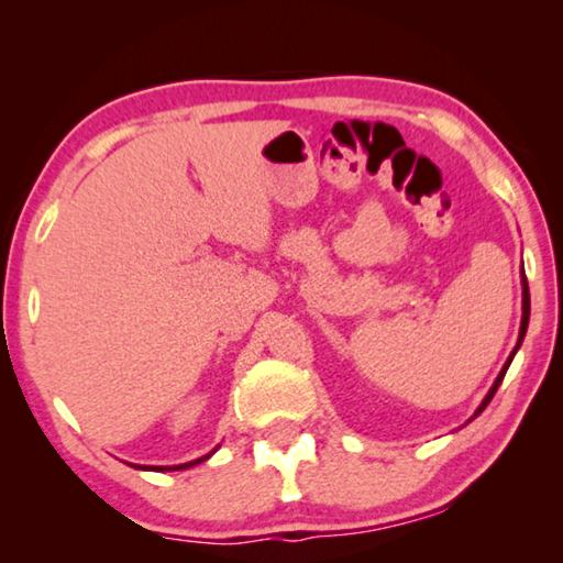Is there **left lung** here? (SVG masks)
<instances>
[{
    "label": "left lung",
    "instance_id": "1",
    "mask_svg": "<svg viewBox=\"0 0 563 563\" xmlns=\"http://www.w3.org/2000/svg\"><path fill=\"white\" fill-rule=\"evenodd\" d=\"M529 312H531V300H529V285H527V275H523V268H521V328H519V340H517V347L511 350V355L507 357V362H504V367H501V373L497 375V379H494V385L489 387V393H487V397L482 399V405L476 407V412L472 415V419L474 417H479L482 412H484V407H487L489 402H492V397H494V393H497L499 389V385H501V379H504V375H507V369H509V365H511V360H514V355H517V350L521 347V342H523V335H527V328H529ZM470 419V422H472Z\"/></svg>",
    "mask_w": 563,
    "mask_h": 563
}]
</instances>
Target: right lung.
Wrapping results in <instances>:
<instances>
[{"label":"right lung","instance_id":"add662e5","mask_svg":"<svg viewBox=\"0 0 563 563\" xmlns=\"http://www.w3.org/2000/svg\"><path fill=\"white\" fill-rule=\"evenodd\" d=\"M218 450V446H216ZM213 450V452H216ZM213 452H208V454H203V456H198V460H194V462H186V464H174V466H151V464H131L133 470H144V472H178V470H188V466H196V464H201V462H206L208 456H211Z\"/></svg>","mask_w":563,"mask_h":563}]
</instances>
